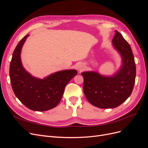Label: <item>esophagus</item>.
<instances>
[{"label":"esophagus","instance_id":"esophagus-1","mask_svg":"<svg viewBox=\"0 0 148 148\" xmlns=\"http://www.w3.org/2000/svg\"><path fill=\"white\" fill-rule=\"evenodd\" d=\"M78 69H79L80 71H81V70H82L84 69V66H83L82 65H79V66H78Z\"/></svg>","mask_w":148,"mask_h":148}]
</instances>
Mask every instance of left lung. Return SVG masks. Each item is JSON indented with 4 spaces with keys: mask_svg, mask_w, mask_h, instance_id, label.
Returning <instances> with one entry per match:
<instances>
[{
    "mask_svg": "<svg viewBox=\"0 0 148 148\" xmlns=\"http://www.w3.org/2000/svg\"><path fill=\"white\" fill-rule=\"evenodd\" d=\"M115 32L112 45L122 58L120 70L112 77L95 71L81 73L87 100L101 109L115 108L122 104L131 95L135 82L136 65L131 47L119 31Z\"/></svg>",
    "mask_w": 148,
    "mask_h": 148,
    "instance_id": "8db88e82",
    "label": "left lung"
}]
</instances>
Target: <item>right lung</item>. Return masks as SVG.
Masks as SVG:
<instances>
[{
    "instance_id": "right-lung-1",
    "label": "right lung",
    "mask_w": 148,
    "mask_h": 148,
    "mask_svg": "<svg viewBox=\"0 0 148 148\" xmlns=\"http://www.w3.org/2000/svg\"><path fill=\"white\" fill-rule=\"evenodd\" d=\"M26 35L13 51L10 65V78L13 91L22 104L34 111H46L54 108L63 96L66 85L77 75L75 70L57 71L44 79L33 77L23 68L21 51Z\"/></svg>"
}]
</instances>
